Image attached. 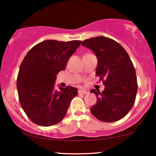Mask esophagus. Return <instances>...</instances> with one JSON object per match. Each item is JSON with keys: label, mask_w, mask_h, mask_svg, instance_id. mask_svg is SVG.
Segmentation results:
<instances>
[{"label": "esophagus", "mask_w": 156, "mask_h": 156, "mask_svg": "<svg viewBox=\"0 0 156 156\" xmlns=\"http://www.w3.org/2000/svg\"><path fill=\"white\" fill-rule=\"evenodd\" d=\"M87 92H88L86 91V90H78V93H79V94H87Z\"/></svg>", "instance_id": "obj_1"}]
</instances>
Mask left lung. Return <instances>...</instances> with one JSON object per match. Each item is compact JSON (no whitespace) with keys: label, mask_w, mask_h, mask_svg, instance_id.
I'll return each instance as SVG.
<instances>
[{"label":"left lung","mask_w":156,"mask_h":156,"mask_svg":"<svg viewBox=\"0 0 156 156\" xmlns=\"http://www.w3.org/2000/svg\"><path fill=\"white\" fill-rule=\"evenodd\" d=\"M83 47L93 51L98 58L96 75L105 86L102 92L92 90L97 102L90 108L92 114L104 122L123 119L134 105L138 83L130 58L121 44L99 36L83 41Z\"/></svg>","instance_id":"left-lung-1"}]
</instances>
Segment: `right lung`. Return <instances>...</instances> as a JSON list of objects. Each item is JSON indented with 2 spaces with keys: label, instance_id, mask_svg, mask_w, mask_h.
Returning <instances> with one entry per match:
<instances>
[{
  "label": "right lung",
  "instance_id": "obj_1",
  "mask_svg": "<svg viewBox=\"0 0 156 156\" xmlns=\"http://www.w3.org/2000/svg\"><path fill=\"white\" fill-rule=\"evenodd\" d=\"M47 40L34 46L20 64L17 89L21 107L37 125L52 126L66 114L72 99L78 94L73 87L55 90L56 75L66 69L68 60L81 44Z\"/></svg>",
  "mask_w": 156,
  "mask_h": 156
}]
</instances>
